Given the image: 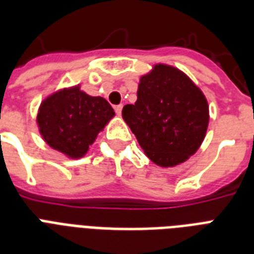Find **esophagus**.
I'll return each mask as SVG.
<instances>
[{"label":"esophagus","instance_id":"1","mask_svg":"<svg viewBox=\"0 0 254 254\" xmlns=\"http://www.w3.org/2000/svg\"><path fill=\"white\" fill-rule=\"evenodd\" d=\"M115 111L117 115H121V112H123V105H121V104H120V105H116Z\"/></svg>","mask_w":254,"mask_h":254}]
</instances>
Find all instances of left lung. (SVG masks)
<instances>
[{
  "label": "left lung",
  "mask_w": 254,
  "mask_h": 254,
  "mask_svg": "<svg viewBox=\"0 0 254 254\" xmlns=\"http://www.w3.org/2000/svg\"><path fill=\"white\" fill-rule=\"evenodd\" d=\"M123 119L158 166H177L195 154L208 127V103L186 73L157 64L139 80L137 101Z\"/></svg>",
  "instance_id": "left-lung-1"
}]
</instances>
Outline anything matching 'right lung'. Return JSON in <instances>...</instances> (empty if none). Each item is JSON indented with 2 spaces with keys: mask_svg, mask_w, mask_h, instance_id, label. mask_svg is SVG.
Listing matches in <instances>:
<instances>
[{
  "mask_svg": "<svg viewBox=\"0 0 254 254\" xmlns=\"http://www.w3.org/2000/svg\"><path fill=\"white\" fill-rule=\"evenodd\" d=\"M115 116L111 104L80 91L64 88L43 100L37 123L50 146L69 158H81Z\"/></svg>",
  "mask_w": 254,
  "mask_h": 254,
  "instance_id": "obj_1",
  "label": "right lung"
}]
</instances>
